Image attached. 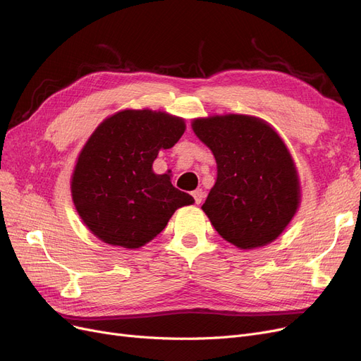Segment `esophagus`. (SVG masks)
<instances>
[{
    "mask_svg": "<svg viewBox=\"0 0 361 361\" xmlns=\"http://www.w3.org/2000/svg\"><path fill=\"white\" fill-rule=\"evenodd\" d=\"M193 197H195V202L199 205V203H202V200H203V192H202L200 189L195 190V192H193Z\"/></svg>",
    "mask_w": 361,
    "mask_h": 361,
    "instance_id": "esophagus-1",
    "label": "esophagus"
}]
</instances>
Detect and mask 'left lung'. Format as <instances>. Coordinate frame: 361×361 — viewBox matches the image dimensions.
<instances>
[{
  "instance_id": "obj_1",
  "label": "left lung",
  "mask_w": 361,
  "mask_h": 361,
  "mask_svg": "<svg viewBox=\"0 0 361 361\" xmlns=\"http://www.w3.org/2000/svg\"><path fill=\"white\" fill-rule=\"evenodd\" d=\"M193 131L216 161V181L202 205L214 228L242 249L273 242L300 203V181L281 138L245 115L196 119Z\"/></svg>"
}]
</instances>
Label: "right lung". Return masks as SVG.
Instances as JSON below:
<instances>
[{"label": "right lung", "instance_id": "right-lung-1", "mask_svg": "<svg viewBox=\"0 0 361 361\" xmlns=\"http://www.w3.org/2000/svg\"><path fill=\"white\" fill-rule=\"evenodd\" d=\"M184 121L162 112L122 111L84 146L72 177V199L85 226L103 242L135 249L166 227L195 199L152 165L184 134Z\"/></svg>", "mask_w": 361, "mask_h": 361}]
</instances>
